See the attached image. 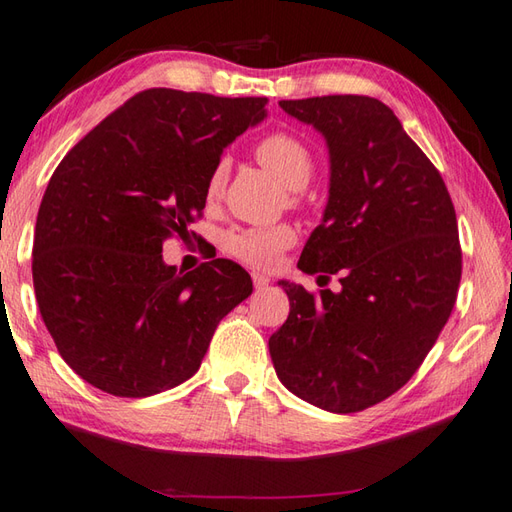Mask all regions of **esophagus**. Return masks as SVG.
<instances>
[{
    "label": "esophagus",
    "instance_id": "esophagus-1",
    "mask_svg": "<svg viewBox=\"0 0 512 512\" xmlns=\"http://www.w3.org/2000/svg\"><path fill=\"white\" fill-rule=\"evenodd\" d=\"M252 280H254L256 291H263V289L269 287V278L263 276V274H252Z\"/></svg>",
    "mask_w": 512,
    "mask_h": 512
}]
</instances>
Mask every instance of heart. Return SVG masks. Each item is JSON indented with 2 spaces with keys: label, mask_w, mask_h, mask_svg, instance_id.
I'll return each instance as SVG.
<instances>
[{
  "label": "heart",
  "mask_w": 512,
  "mask_h": 512,
  "mask_svg": "<svg viewBox=\"0 0 512 512\" xmlns=\"http://www.w3.org/2000/svg\"><path fill=\"white\" fill-rule=\"evenodd\" d=\"M256 156L263 168H267L287 190H302L314 174V159L305 143L285 132L269 134L256 145ZM227 176V163L218 161L207 179L205 196L214 201L221 194ZM296 243V232L291 225L269 227H234L223 236V249L234 258L252 267L276 265L278 256Z\"/></svg>",
  "instance_id": "1"
}]
</instances>
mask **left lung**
I'll return each instance as SVG.
<instances>
[{
    "label": "left lung",
    "mask_w": 512,
    "mask_h": 512,
    "mask_svg": "<svg viewBox=\"0 0 512 512\" xmlns=\"http://www.w3.org/2000/svg\"><path fill=\"white\" fill-rule=\"evenodd\" d=\"M280 108L329 148V201L298 267L340 274L342 287L314 296L280 280L291 309L269 338L271 362L300 400L364 411L411 380L451 316L462 278L455 207L382 101L329 95Z\"/></svg>",
    "instance_id": "8db88e82"
}]
</instances>
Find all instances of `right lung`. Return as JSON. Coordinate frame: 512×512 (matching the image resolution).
Returning a JSON list of instances; mask_svg holds the SVG:
<instances>
[{
  "instance_id": "right-lung-1",
  "label": "right lung",
  "mask_w": 512,
  "mask_h": 512,
  "mask_svg": "<svg viewBox=\"0 0 512 512\" xmlns=\"http://www.w3.org/2000/svg\"><path fill=\"white\" fill-rule=\"evenodd\" d=\"M267 99L150 88L72 148L46 187L33 245L35 296L68 367L119 398H148L201 367L252 278L227 258L165 265L187 236L205 185Z\"/></svg>"
}]
</instances>
